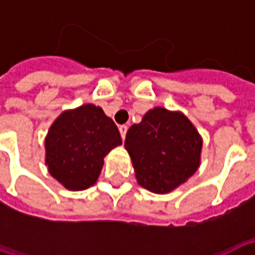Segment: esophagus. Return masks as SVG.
<instances>
[{
  "instance_id": "1",
  "label": "esophagus",
  "mask_w": 255,
  "mask_h": 255,
  "mask_svg": "<svg viewBox=\"0 0 255 255\" xmlns=\"http://www.w3.org/2000/svg\"><path fill=\"white\" fill-rule=\"evenodd\" d=\"M119 129H120V133H122V138L123 139L126 138V133H127V129H128L127 126H120V127H119Z\"/></svg>"
}]
</instances>
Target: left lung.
Segmentation results:
<instances>
[{
	"mask_svg": "<svg viewBox=\"0 0 255 255\" xmlns=\"http://www.w3.org/2000/svg\"><path fill=\"white\" fill-rule=\"evenodd\" d=\"M124 146L139 184L166 194L197 172L202 138L183 113L157 106L129 127Z\"/></svg>",
	"mask_w": 255,
	"mask_h": 255,
	"instance_id": "1",
	"label": "left lung"
}]
</instances>
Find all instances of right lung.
I'll return each mask as SVG.
<instances>
[{
  "mask_svg": "<svg viewBox=\"0 0 255 255\" xmlns=\"http://www.w3.org/2000/svg\"><path fill=\"white\" fill-rule=\"evenodd\" d=\"M122 144L117 126L102 108L86 104L63 112L45 139L49 173L71 191L91 187L105 155Z\"/></svg>",
  "mask_w": 255,
  "mask_h": 255,
  "instance_id": "obj_1",
  "label": "right lung"
}]
</instances>
